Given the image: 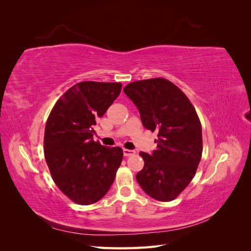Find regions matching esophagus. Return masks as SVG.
<instances>
[{
    "mask_svg": "<svg viewBox=\"0 0 251 251\" xmlns=\"http://www.w3.org/2000/svg\"><path fill=\"white\" fill-rule=\"evenodd\" d=\"M134 154H135V151L126 150V149L124 150V156H125V157H130V156H132V155H134Z\"/></svg>",
    "mask_w": 251,
    "mask_h": 251,
    "instance_id": "34e87169",
    "label": "esophagus"
}]
</instances>
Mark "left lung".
Here are the masks:
<instances>
[{
	"label": "left lung",
	"instance_id": "8db88e82",
	"mask_svg": "<svg viewBox=\"0 0 251 251\" xmlns=\"http://www.w3.org/2000/svg\"><path fill=\"white\" fill-rule=\"evenodd\" d=\"M138 108L143 126L158 132L157 150L140 151L143 169L136 175L141 188L169 202L194 178L202 156V126L194 105L174 83L157 77L128 83L124 89Z\"/></svg>",
	"mask_w": 251,
	"mask_h": 251
}]
</instances>
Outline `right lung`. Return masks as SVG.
Listing matches in <instances>:
<instances>
[{
	"label": "right lung",
	"instance_id": "add662e5",
	"mask_svg": "<svg viewBox=\"0 0 251 251\" xmlns=\"http://www.w3.org/2000/svg\"><path fill=\"white\" fill-rule=\"evenodd\" d=\"M121 87L120 82H78L59 97L48 116L45 159L56 186L76 204L100 201L123 161V149L93 140L96 119L107 112Z\"/></svg>",
	"mask_w": 251,
	"mask_h": 251
}]
</instances>
